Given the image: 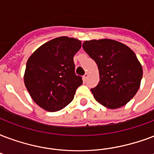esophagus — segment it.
I'll use <instances>...</instances> for the list:
<instances>
[{
  "mask_svg": "<svg viewBox=\"0 0 154 154\" xmlns=\"http://www.w3.org/2000/svg\"><path fill=\"white\" fill-rule=\"evenodd\" d=\"M88 76H89V73H88V72H85V75H84V76L82 77V78H83V80H84V81H85V80L87 79Z\"/></svg>",
  "mask_w": 154,
  "mask_h": 154,
  "instance_id": "1",
  "label": "esophagus"
}]
</instances>
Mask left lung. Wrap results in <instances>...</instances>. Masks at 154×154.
<instances>
[{
  "label": "left lung",
  "instance_id": "left-lung-1",
  "mask_svg": "<svg viewBox=\"0 0 154 154\" xmlns=\"http://www.w3.org/2000/svg\"><path fill=\"white\" fill-rule=\"evenodd\" d=\"M83 49L95 61L99 82L91 89L94 98L109 109L126 105L139 90L142 66L136 54L118 41L103 38L85 41Z\"/></svg>",
  "mask_w": 154,
  "mask_h": 154
}]
</instances>
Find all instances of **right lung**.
Wrapping results in <instances>:
<instances>
[{"label":"right lung","mask_w":154,"mask_h":154,"mask_svg":"<svg viewBox=\"0 0 154 154\" xmlns=\"http://www.w3.org/2000/svg\"><path fill=\"white\" fill-rule=\"evenodd\" d=\"M82 47L77 38L61 36L47 42L29 57L24 83L38 106L53 112L71 103L82 84L75 74L73 56Z\"/></svg>","instance_id":"obj_1"}]
</instances>
